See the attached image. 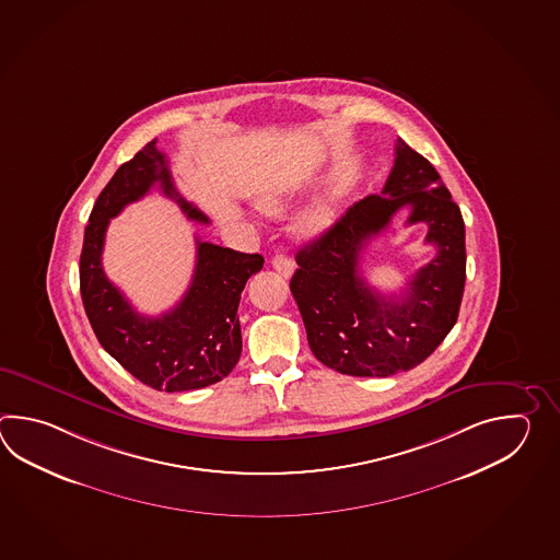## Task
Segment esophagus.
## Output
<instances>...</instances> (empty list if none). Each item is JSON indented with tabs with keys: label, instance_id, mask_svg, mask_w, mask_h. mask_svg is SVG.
<instances>
[{
	"label": "esophagus",
	"instance_id": "34e87169",
	"mask_svg": "<svg viewBox=\"0 0 560 560\" xmlns=\"http://www.w3.org/2000/svg\"><path fill=\"white\" fill-rule=\"evenodd\" d=\"M272 266H275L276 272L284 276V278H290V276L294 275V262L284 254H276L275 258H272Z\"/></svg>",
	"mask_w": 560,
	"mask_h": 560
}]
</instances>
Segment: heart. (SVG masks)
Returning a JSON list of instances; mask_svg holds the SVG:
<instances>
[{"mask_svg": "<svg viewBox=\"0 0 560 560\" xmlns=\"http://www.w3.org/2000/svg\"><path fill=\"white\" fill-rule=\"evenodd\" d=\"M258 208L268 214H280L285 208V196L282 191H266L258 198ZM338 215V202L332 196L318 198L308 203L294 220V232L302 238H316L332 226Z\"/></svg>", "mask_w": 560, "mask_h": 560, "instance_id": "1", "label": "heart"}]
</instances>
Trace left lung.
<instances>
[{
	"label": "left lung",
	"mask_w": 560,
	"mask_h": 560,
	"mask_svg": "<svg viewBox=\"0 0 560 560\" xmlns=\"http://www.w3.org/2000/svg\"><path fill=\"white\" fill-rule=\"evenodd\" d=\"M402 207L411 208L407 223L430 224L428 243L438 256L405 295L384 298L363 282L357 264ZM296 262L290 290L314 357L348 376L386 378L424 362L456 324L466 280L465 220L429 160L398 140L382 196L350 206L298 250Z\"/></svg>",
	"instance_id": "obj_1"
}]
</instances>
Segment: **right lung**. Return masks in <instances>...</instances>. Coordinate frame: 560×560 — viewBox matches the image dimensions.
<instances>
[{
    "label": "right lung",
    "instance_id": "1",
    "mask_svg": "<svg viewBox=\"0 0 560 560\" xmlns=\"http://www.w3.org/2000/svg\"><path fill=\"white\" fill-rule=\"evenodd\" d=\"M154 186L178 202L190 220L208 224V218L179 196L155 140L145 143L118 167L95 200L80 256V292L100 345L131 376L155 390H198L226 378L238 364L240 296L248 278L262 270L264 258L196 240V268L184 298L162 316L138 314L107 280L102 252L109 220Z\"/></svg>",
    "mask_w": 560,
    "mask_h": 560
}]
</instances>
